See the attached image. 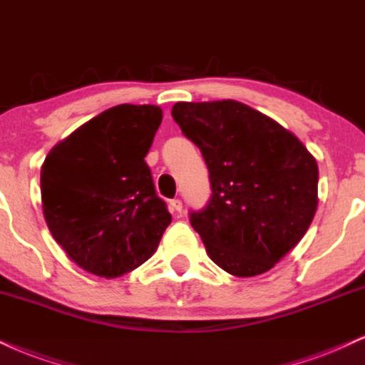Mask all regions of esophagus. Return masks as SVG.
<instances>
[{
  "label": "esophagus",
  "mask_w": 365,
  "mask_h": 365,
  "mask_svg": "<svg viewBox=\"0 0 365 365\" xmlns=\"http://www.w3.org/2000/svg\"><path fill=\"white\" fill-rule=\"evenodd\" d=\"M169 210L173 213H181V210H182V201L181 200H170L169 201Z\"/></svg>",
  "instance_id": "obj_1"
}]
</instances>
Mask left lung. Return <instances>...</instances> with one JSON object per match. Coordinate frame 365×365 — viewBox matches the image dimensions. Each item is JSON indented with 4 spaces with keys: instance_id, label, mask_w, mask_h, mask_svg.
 Wrapping results in <instances>:
<instances>
[{
    "instance_id": "left-lung-1",
    "label": "left lung",
    "mask_w": 365,
    "mask_h": 365,
    "mask_svg": "<svg viewBox=\"0 0 365 365\" xmlns=\"http://www.w3.org/2000/svg\"><path fill=\"white\" fill-rule=\"evenodd\" d=\"M173 118L207 162L212 198L190 213L213 263L256 277L297 246L318 208V164L297 136L237 101L178 102Z\"/></svg>"
}]
</instances>
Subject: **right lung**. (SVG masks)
<instances>
[{"mask_svg": "<svg viewBox=\"0 0 365 365\" xmlns=\"http://www.w3.org/2000/svg\"><path fill=\"white\" fill-rule=\"evenodd\" d=\"M160 123L157 106H115L47 153L46 224L85 272L106 278L133 272L155 252L173 220L145 162Z\"/></svg>", "mask_w": 365, "mask_h": 365, "instance_id": "right-lung-1", "label": "right lung"}]
</instances>
